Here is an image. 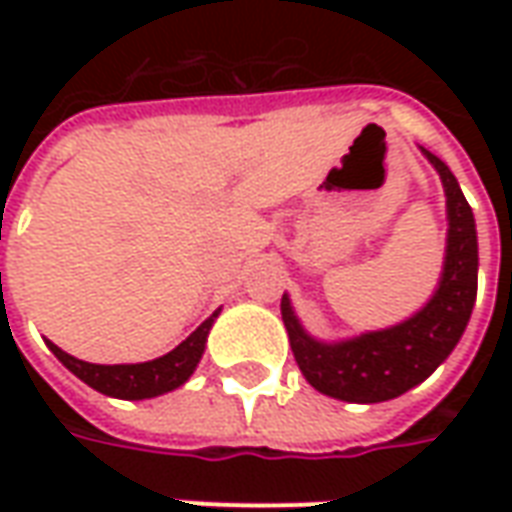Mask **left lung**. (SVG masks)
I'll return each instance as SVG.
<instances>
[{
  "label": "left lung",
  "instance_id": "8db88e82",
  "mask_svg": "<svg viewBox=\"0 0 512 512\" xmlns=\"http://www.w3.org/2000/svg\"><path fill=\"white\" fill-rule=\"evenodd\" d=\"M447 197V255L436 293L408 321L340 343H321L282 296V321L299 370L321 395L345 403H381L422 384L452 354L477 299V230L474 213L450 167L422 147Z\"/></svg>",
  "mask_w": 512,
  "mask_h": 512
}]
</instances>
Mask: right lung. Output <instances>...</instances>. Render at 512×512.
I'll list each match as a JSON object with an SVG mask.
<instances>
[{
  "instance_id": "right-lung-1",
  "label": "right lung",
  "mask_w": 512,
  "mask_h": 512,
  "mask_svg": "<svg viewBox=\"0 0 512 512\" xmlns=\"http://www.w3.org/2000/svg\"><path fill=\"white\" fill-rule=\"evenodd\" d=\"M216 315H219V310L213 312L208 321H202V326H197V332H191L169 354L158 356L153 362H139V365H90V362H82L76 356L65 354L51 340H46V345L51 348V354L71 370L73 376L82 378L84 384L93 386L95 392L120 397V400H145V397L172 392V389H178V386L189 381L194 367L200 365L205 340H208V332H211Z\"/></svg>"
}]
</instances>
